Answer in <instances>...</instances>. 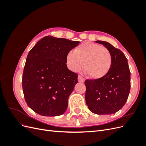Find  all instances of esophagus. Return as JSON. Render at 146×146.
<instances>
[{
    "mask_svg": "<svg viewBox=\"0 0 146 146\" xmlns=\"http://www.w3.org/2000/svg\"><path fill=\"white\" fill-rule=\"evenodd\" d=\"M78 82L83 83L84 82H85V78H84L83 77H82L81 76H78Z\"/></svg>",
    "mask_w": 146,
    "mask_h": 146,
    "instance_id": "34e87169",
    "label": "esophagus"
}]
</instances>
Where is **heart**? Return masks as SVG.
<instances>
[{
    "label": "heart",
    "instance_id": "1",
    "mask_svg": "<svg viewBox=\"0 0 146 146\" xmlns=\"http://www.w3.org/2000/svg\"><path fill=\"white\" fill-rule=\"evenodd\" d=\"M68 68L74 72L83 69L94 80L106 76L111 68L112 56L108 48L98 44L86 42L82 44L66 56Z\"/></svg>",
    "mask_w": 146,
    "mask_h": 146
}]
</instances>
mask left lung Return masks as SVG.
<instances>
[{
  "instance_id": "8db88e82",
  "label": "left lung",
  "mask_w": 146,
  "mask_h": 146,
  "mask_svg": "<svg viewBox=\"0 0 146 146\" xmlns=\"http://www.w3.org/2000/svg\"><path fill=\"white\" fill-rule=\"evenodd\" d=\"M108 48L112 56L109 72L99 80H86L85 100L91 112L111 114L121 110L126 103L130 90V72L125 55L111 44L96 41Z\"/></svg>"
}]
</instances>
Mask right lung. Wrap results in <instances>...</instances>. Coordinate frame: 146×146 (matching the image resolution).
I'll list each match as a JSON object with an SVG mask.
<instances>
[{"instance_id":"obj_1","label":"right lung","mask_w":146,"mask_h":146,"mask_svg":"<svg viewBox=\"0 0 146 146\" xmlns=\"http://www.w3.org/2000/svg\"><path fill=\"white\" fill-rule=\"evenodd\" d=\"M80 43L47 36L29 52L23 75L25 100L44 116L63 114L68 98L78 82V75L68 69L66 56Z\"/></svg>"}]
</instances>
